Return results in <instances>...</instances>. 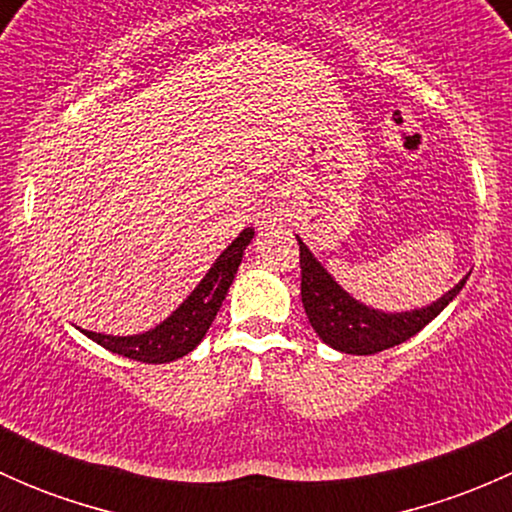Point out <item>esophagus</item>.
Listing matches in <instances>:
<instances>
[{"label":"esophagus","instance_id":"esophagus-1","mask_svg":"<svg viewBox=\"0 0 512 512\" xmlns=\"http://www.w3.org/2000/svg\"><path fill=\"white\" fill-rule=\"evenodd\" d=\"M257 223H260V225H267V223H270V218H267V215H262V218L257 220Z\"/></svg>","mask_w":512,"mask_h":512}]
</instances>
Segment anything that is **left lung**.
I'll return each instance as SVG.
<instances>
[{
    "label": "left lung",
    "instance_id": "1",
    "mask_svg": "<svg viewBox=\"0 0 512 512\" xmlns=\"http://www.w3.org/2000/svg\"><path fill=\"white\" fill-rule=\"evenodd\" d=\"M299 265H302V304L309 324L324 344L344 354H376L406 342L436 319L458 297L468 272L456 287L448 289L436 302L406 312H384L359 302L347 292L314 252L299 240Z\"/></svg>",
    "mask_w": 512,
    "mask_h": 512
}]
</instances>
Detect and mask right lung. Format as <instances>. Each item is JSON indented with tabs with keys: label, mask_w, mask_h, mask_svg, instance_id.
<instances>
[{
	"label": "right lung",
	"mask_w": 512,
	"mask_h": 512,
	"mask_svg": "<svg viewBox=\"0 0 512 512\" xmlns=\"http://www.w3.org/2000/svg\"><path fill=\"white\" fill-rule=\"evenodd\" d=\"M252 237H255V230L245 227L220 252L213 267L205 272V277L195 285L193 292L178 304V309H173L170 317H165L163 322L148 329V332L128 334V337H113V334L89 332V329H79V332L86 334L91 342L101 344L108 352L133 361H143V364H168V361L190 354L203 342L205 332L210 329L213 319L218 317L220 304H223L227 289L235 280L237 267H240L245 247L250 245Z\"/></svg>",
	"instance_id": "right-lung-1"
}]
</instances>
